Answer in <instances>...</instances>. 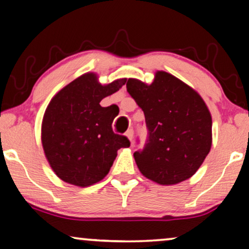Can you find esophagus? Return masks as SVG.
Instances as JSON below:
<instances>
[{
	"label": "esophagus",
	"instance_id": "esophagus-1",
	"mask_svg": "<svg viewBox=\"0 0 249 249\" xmlns=\"http://www.w3.org/2000/svg\"><path fill=\"white\" fill-rule=\"evenodd\" d=\"M125 136H127L129 141L132 142V138H134V130H132V129H129V130L125 132Z\"/></svg>",
	"mask_w": 249,
	"mask_h": 249
}]
</instances>
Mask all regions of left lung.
<instances>
[{"mask_svg":"<svg viewBox=\"0 0 249 249\" xmlns=\"http://www.w3.org/2000/svg\"><path fill=\"white\" fill-rule=\"evenodd\" d=\"M127 91L148 128L145 148L134 153L142 175L162 186L193 177L212 146V117L202 96L165 71H156L149 85L129 78Z\"/></svg>","mask_w":249,"mask_h":249,"instance_id":"1","label":"left lung"}]
</instances>
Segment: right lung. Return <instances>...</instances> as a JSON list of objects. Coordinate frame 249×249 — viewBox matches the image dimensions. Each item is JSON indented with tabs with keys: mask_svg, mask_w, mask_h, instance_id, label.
Returning <instances> with one entry per match:
<instances>
[{
	"mask_svg": "<svg viewBox=\"0 0 249 249\" xmlns=\"http://www.w3.org/2000/svg\"><path fill=\"white\" fill-rule=\"evenodd\" d=\"M125 81L121 78L102 85L95 72L84 73L57 91L47 105L42 121L44 154L64 182L84 188L101 181L118 149L130 146L127 137L112 130L115 111L100 105Z\"/></svg>",
	"mask_w": 249,
	"mask_h": 249,
	"instance_id": "right-lung-1",
	"label": "right lung"
}]
</instances>
